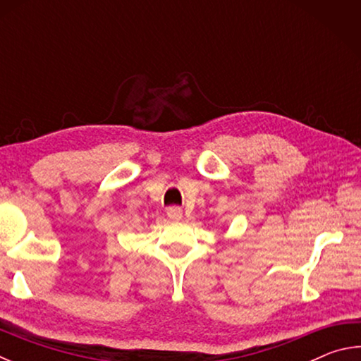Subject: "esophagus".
<instances>
[{"label": "esophagus", "mask_w": 361, "mask_h": 361, "mask_svg": "<svg viewBox=\"0 0 361 361\" xmlns=\"http://www.w3.org/2000/svg\"><path fill=\"white\" fill-rule=\"evenodd\" d=\"M167 216L172 219V221H180V219L183 218V210L180 209V207H170V209L167 210Z\"/></svg>", "instance_id": "34e87169"}]
</instances>
